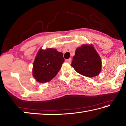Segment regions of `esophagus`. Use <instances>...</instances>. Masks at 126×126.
I'll list each match as a JSON object with an SVG mask.
<instances>
[{"instance_id": "1", "label": "esophagus", "mask_w": 126, "mask_h": 126, "mask_svg": "<svg viewBox=\"0 0 126 126\" xmlns=\"http://www.w3.org/2000/svg\"><path fill=\"white\" fill-rule=\"evenodd\" d=\"M71 58H69V59H66L65 60V61L67 62H68V63H70L71 62Z\"/></svg>"}]
</instances>
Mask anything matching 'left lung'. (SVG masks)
I'll return each instance as SVG.
<instances>
[{"label": "left lung", "instance_id": "8db88e82", "mask_svg": "<svg viewBox=\"0 0 126 126\" xmlns=\"http://www.w3.org/2000/svg\"><path fill=\"white\" fill-rule=\"evenodd\" d=\"M71 65L78 73L93 77L101 71V59L92 46L85 44L76 49Z\"/></svg>", "mask_w": 126, "mask_h": 126}]
</instances>
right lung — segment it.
<instances>
[{
	"label": "right lung",
	"mask_w": 126,
	"mask_h": 126,
	"mask_svg": "<svg viewBox=\"0 0 126 126\" xmlns=\"http://www.w3.org/2000/svg\"><path fill=\"white\" fill-rule=\"evenodd\" d=\"M64 62L63 53L55 49H40L33 63L34 78L39 83L49 82L57 75Z\"/></svg>",
	"instance_id": "right-lung-1"
}]
</instances>
